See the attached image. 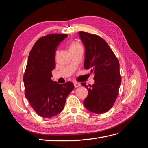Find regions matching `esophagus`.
<instances>
[{"label":"esophagus","mask_w":148,"mask_h":148,"mask_svg":"<svg viewBox=\"0 0 148 148\" xmlns=\"http://www.w3.org/2000/svg\"><path fill=\"white\" fill-rule=\"evenodd\" d=\"M73 84H74V86H75V88L79 87V86H80V85H81V84H80L79 83L77 82H75L73 83Z\"/></svg>","instance_id":"34e87169"}]
</instances>
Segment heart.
Wrapping results in <instances>:
<instances>
[{
  "mask_svg": "<svg viewBox=\"0 0 148 148\" xmlns=\"http://www.w3.org/2000/svg\"><path fill=\"white\" fill-rule=\"evenodd\" d=\"M79 47H82V46H80L78 43L72 42L70 44V45L69 50H71V49H76V48H78Z\"/></svg>",
  "mask_w": 148,
  "mask_h": 148,
  "instance_id": "heart-1",
  "label": "heart"
}]
</instances>
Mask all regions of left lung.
Masks as SVG:
<instances>
[{
    "instance_id": "8db88e82",
    "label": "left lung",
    "mask_w": 148,
    "mask_h": 148,
    "mask_svg": "<svg viewBox=\"0 0 148 148\" xmlns=\"http://www.w3.org/2000/svg\"><path fill=\"white\" fill-rule=\"evenodd\" d=\"M80 39L85 47L84 67L95 75V83L86 88L88 95L84 106L97 114L109 110L117 99L122 82L120 64L114 52L104 39L96 34L79 31Z\"/></svg>"
}]
</instances>
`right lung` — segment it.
<instances>
[{"mask_svg": "<svg viewBox=\"0 0 148 148\" xmlns=\"http://www.w3.org/2000/svg\"><path fill=\"white\" fill-rule=\"evenodd\" d=\"M68 34H51L39 38L31 49L23 76L25 96L35 112L51 118L64 109L73 84H59L51 79L56 68L55 53Z\"/></svg>", "mask_w": 148, "mask_h": 148, "instance_id": "right-lung-1", "label": "right lung"}]
</instances>
